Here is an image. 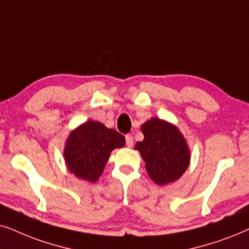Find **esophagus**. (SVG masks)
Returning <instances> with one entry per match:
<instances>
[{
	"label": "esophagus",
	"instance_id": "esophagus-1",
	"mask_svg": "<svg viewBox=\"0 0 249 249\" xmlns=\"http://www.w3.org/2000/svg\"><path fill=\"white\" fill-rule=\"evenodd\" d=\"M125 141H126V145L128 148H131L133 145V137L131 134L125 135Z\"/></svg>",
	"mask_w": 249,
	"mask_h": 249
}]
</instances>
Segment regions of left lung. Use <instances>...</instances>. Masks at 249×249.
<instances>
[{
	"label": "left lung",
	"instance_id": "obj_1",
	"mask_svg": "<svg viewBox=\"0 0 249 249\" xmlns=\"http://www.w3.org/2000/svg\"><path fill=\"white\" fill-rule=\"evenodd\" d=\"M144 139L137 142L149 177L159 185L177 181L188 168L190 156L180 131L170 123L151 118L142 125Z\"/></svg>",
	"mask_w": 249,
	"mask_h": 249
}]
</instances>
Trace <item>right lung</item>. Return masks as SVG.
<instances>
[{"instance_id":"add662e5","label":"right lung","mask_w":249,"mask_h":249,"mask_svg":"<svg viewBox=\"0 0 249 249\" xmlns=\"http://www.w3.org/2000/svg\"><path fill=\"white\" fill-rule=\"evenodd\" d=\"M125 144L124 135L99 122L89 121L69 135L65 160L75 177L95 182L104 172L110 152Z\"/></svg>"}]
</instances>
